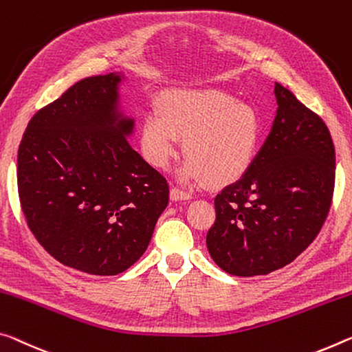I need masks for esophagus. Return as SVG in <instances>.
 I'll return each mask as SVG.
<instances>
[{"label": "esophagus", "mask_w": 352, "mask_h": 352, "mask_svg": "<svg viewBox=\"0 0 352 352\" xmlns=\"http://www.w3.org/2000/svg\"><path fill=\"white\" fill-rule=\"evenodd\" d=\"M170 197H172V200H185V199H191L192 192L186 191V189L174 186L170 189Z\"/></svg>", "instance_id": "obj_1"}]
</instances>
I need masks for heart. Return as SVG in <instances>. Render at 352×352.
Instances as JSON below:
<instances>
[{
  "instance_id": "heart-1",
  "label": "heart",
  "mask_w": 352,
  "mask_h": 352,
  "mask_svg": "<svg viewBox=\"0 0 352 352\" xmlns=\"http://www.w3.org/2000/svg\"><path fill=\"white\" fill-rule=\"evenodd\" d=\"M261 131V116L252 104L217 89L182 91L163 98L161 113L152 108L144 116L141 148L150 164L166 169L183 138V177L224 185L252 166Z\"/></svg>"
}]
</instances>
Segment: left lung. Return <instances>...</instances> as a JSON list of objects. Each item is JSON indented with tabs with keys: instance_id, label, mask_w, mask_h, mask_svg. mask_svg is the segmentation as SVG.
Here are the masks:
<instances>
[{
	"instance_id": "1",
	"label": "left lung",
	"mask_w": 352,
	"mask_h": 352,
	"mask_svg": "<svg viewBox=\"0 0 352 352\" xmlns=\"http://www.w3.org/2000/svg\"><path fill=\"white\" fill-rule=\"evenodd\" d=\"M277 116L252 166L214 197L206 248L228 274H270L314 243L336 186V147L320 116L276 82Z\"/></svg>"
}]
</instances>
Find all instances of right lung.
Instances as JSON below:
<instances>
[{
  "instance_id": "1",
  "label": "right lung",
  "mask_w": 352,
  "mask_h": 352,
  "mask_svg": "<svg viewBox=\"0 0 352 352\" xmlns=\"http://www.w3.org/2000/svg\"><path fill=\"white\" fill-rule=\"evenodd\" d=\"M116 74L89 76L32 116L16 158L21 211L60 263L116 276L136 263L169 202L167 180L133 150Z\"/></svg>"
}]
</instances>
